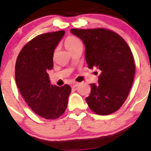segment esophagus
Returning a JSON list of instances; mask_svg holds the SVG:
<instances>
[{
	"instance_id": "1",
	"label": "esophagus",
	"mask_w": 151,
	"mask_h": 151,
	"mask_svg": "<svg viewBox=\"0 0 151 151\" xmlns=\"http://www.w3.org/2000/svg\"><path fill=\"white\" fill-rule=\"evenodd\" d=\"M78 84H79V83L74 82H74L71 83V86L73 87V88H74V87L77 86H78Z\"/></svg>"
}]
</instances>
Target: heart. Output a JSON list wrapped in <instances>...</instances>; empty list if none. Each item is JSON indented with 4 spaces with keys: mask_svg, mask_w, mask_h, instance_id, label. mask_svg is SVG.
<instances>
[{
    "mask_svg": "<svg viewBox=\"0 0 151 151\" xmlns=\"http://www.w3.org/2000/svg\"><path fill=\"white\" fill-rule=\"evenodd\" d=\"M65 45L66 48L71 51V50H73L74 48H75L76 47L79 45H82V42L79 39L78 37L75 36H68L65 39ZM56 53V49H55L53 53Z\"/></svg>",
    "mask_w": 151,
    "mask_h": 151,
    "instance_id": "obj_1",
    "label": "heart"
}]
</instances>
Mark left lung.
I'll list each match as a JSON object with an SVG mask.
<instances>
[{"label": "left lung", "mask_w": 151, "mask_h": 151, "mask_svg": "<svg viewBox=\"0 0 151 151\" xmlns=\"http://www.w3.org/2000/svg\"><path fill=\"white\" fill-rule=\"evenodd\" d=\"M83 42L89 68L101 71L98 84L91 83L86 98L90 109L98 115L116 112L126 101L133 83L135 63L127 43L118 33L105 28L71 29Z\"/></svg>", "instance_id": "obj_1"}]
</instances>
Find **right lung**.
Here are the masks:
<instances>
[{"mask_svg": "<svg viewBox=\"0 0 151 151\" xmlns=\"http://www.w3.org/2000/svg\"><path fill=\"white\" fill-rule=\"evenodd\" d=\"M64 30L43 33L25 45L15 63V82L30 109L42 118L54 120L65 111L71 88L53 86L48 70L53 68L54 49Z\"/></svg>", "mask_w": 151, "mask_h": 151, "instance_id": "add662e5", "label": "right lung"}]
</instances>
